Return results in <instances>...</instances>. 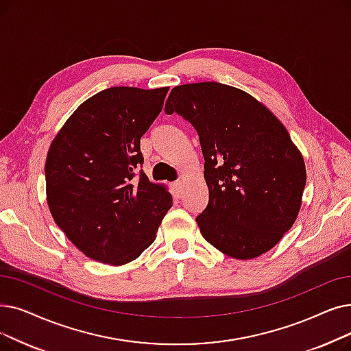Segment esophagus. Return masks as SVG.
<instances>
[{
  "label": "esophagus",
  "instance_id": "34e87169",
  "mask_svg": "<svg viewBox=\"0 0 351 351\" xmlns=\"http://www.w3.org/2000/svg\"><path fill=\"white\" fill-rule=\"evenodd\" d=\"M184 192H185V185L184 182H178V184H175V193L178 197H182L184 196Z\"/></svg>",
  "mask_w": 351,
  "mask_h": 351
}]
</instances>
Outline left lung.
<instances>
[{"mask_svg":"<svg viewBox=\"0 0 351 351\" xmlns=\"http://www.w3.org/2000/svg\"><path fill=\"white\" fill-rule=\"evenodd\" d=\"M165 110L199 136L209 191L196 218L202 237L242 261L276 247L298 217L307 180L285 126L247 91L217 82L173 87Z\"/></svg>","mask_w":351,"mask_h":351,"instance_id":"obj_1","label":"left lung"}]
</instances>
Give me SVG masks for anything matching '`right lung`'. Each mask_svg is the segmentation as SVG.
<instances>
[{
	"instance_id": "right-lung-1",
	"label": "right lung",
	"mask_w": 351,
	"mask_h": 351,
	"mask_svg": "<svg viewBox=\"0 0 351 351\" xmlns=\"http://www.w3.org/2000/svg\"><path fill=\"white\" fill-rule=\"evenodd\" d=\"M169 87H110L83 101L53 139L45 159L51 217L91 260L123 265L156 238L172 206L165 185L141 172V138Z\"/></svg>"
}]
</instances>
